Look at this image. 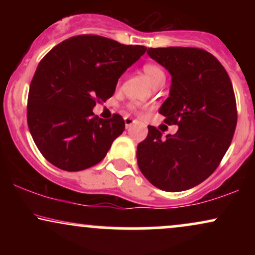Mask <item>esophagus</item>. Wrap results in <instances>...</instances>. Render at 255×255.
Instances as JSON below:
<instances>
[{"mask_svg":"<svg viewBox=\"0 0 255 255\" xmlns=\"http://www.w3.org/2000/svg\"><path fill=\"white\" fill-rule=\"evenodd\" d=\"M134 122H135V121H134L133 119H129V118H125V125H126V128H127V129H128V128H130L131 126L134 125Z\"/></svg>","mask_w":255,"mask_h":255,"instance_id":"obj_1","label":"esophagus"}]
</instances>
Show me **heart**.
Listing matches in <instances>:
<instances>
[{
  "mask_svg": "<svg viewBox=\"0 0 255 255\" xmlns=\"http://www.w3.org/2000/svg\"><path fill=\"white\" fill-rule=\"evenodd\" d=\"M142 69H144L146 77L148 78V80L151 81L153 86L154 85H157L158 83L165 81V73L159 66H158V64L146 63Z\"/></svg>",
  "mask_w": 255,
  "mask_h": 255,
  "instance_id": "1",
  "label": "heart"
}]
</instances>
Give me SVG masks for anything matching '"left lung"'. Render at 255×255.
Wrapping results in <instances>:
<instances>
[{"label":"left lung","mask_w":255,"mask_h":255,"mask_svg":"<svg viewBox=\"0 0 255 255\" xmlns=\"http://www.w3.org/2000/svg\"><path fill=\"white\" fill-rule=\"evenodd\" d=\"M148 56L170 73L169 97L159 109L175 134L153 126L137 145L140 171L157 188L181 192L206 180L231 144L238 111L233 84L221 62L198 48H150Z\"/></svg>","instance_id":"1"}]
</instances>
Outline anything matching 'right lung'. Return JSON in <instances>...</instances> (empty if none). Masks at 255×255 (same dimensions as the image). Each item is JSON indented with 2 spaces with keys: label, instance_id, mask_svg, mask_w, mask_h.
Instances as JSON below:
<instances>
[{
  "label": "right lung",
  "instance_id": "right-lung-1",
  "mask_svg": "<svg viewBox=\"0 0 255 255\" xmlns=\"http://www.w3.org/2000/svg\"><path fill=\"white\" fill-rule=\"evenodd\" d=\"M146 48L83 34L51 49L30 85L27 125L34 144L48 162L66 171L98 164L125 130L122 116L93 114L97 102L114 95L120 77Z\"/></svg>",
  "mask_w": 255,
  "mask_h": 255
}]
</instances>
